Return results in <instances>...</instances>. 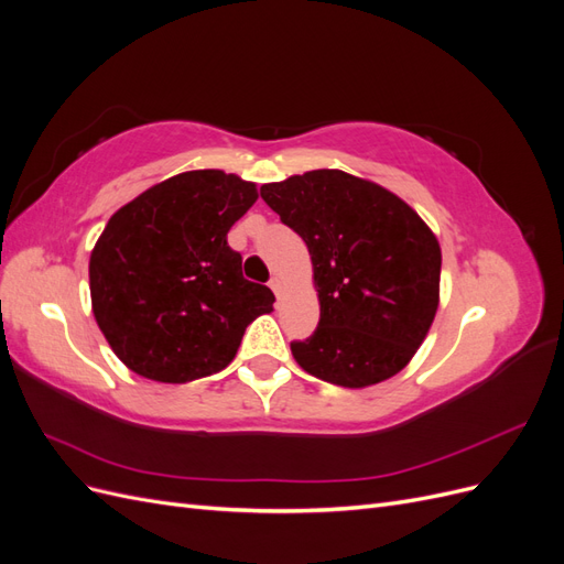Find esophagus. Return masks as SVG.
Masks as SVG:
<instances>
[{
  "label": "esophagus",
  "instance_id": "esophagus-1",
  "mask_svg": "<svg viewBox=\"0 0 564 564\" xmlns=\"http://www.w3.org/2000/svg\"><path fill=\"white\" fill-rule=\"evenodd\" d=\"M268 286L272 289V292H275V296H278V299L282 296V280H280V278H270Z\"/></svg>",
  "mask_w": 564,
  "mask_h": 564
}]
</instances>
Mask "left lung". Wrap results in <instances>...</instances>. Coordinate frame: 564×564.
<instances>
[{
  "instance_id": "8db88e82",
  "label": "left lung",
  "mask_w": 564,
  "mask_h": 564,
  "mask_svg": "<svg viewBox=\"0 0 564 564\" xmlns=\"http://www.w3.org/2000/svg\"><path fill=\"white\" fill-rule=\"evenodd\" d=\"M311 251L317 329L292 340L313 377L365 388L395 377L435 319L442 253L421 216L386 187L338 169L261 185Z\"/></svg>"
}]
</instances>
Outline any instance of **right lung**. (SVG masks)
<instances>
[{
  "instance_id": "1",
  "label": "right lung",
  "mask_w": 564,
  "mask_h": 564,
  "mask_svg": "<svg viewBox=\"0 0 564 564\" xmlns=\"http://www.w3.org/2000/svg\"><path fill=\"white\" fill-rule=\"evenodd\" d=\"M259 199L218 169L166 178L108 220L91 251L94 317L131 371L187 383L226 369L249 324L272 311L268 286L245 280L228 230Z\"/></svg>"
}]
</instances>
